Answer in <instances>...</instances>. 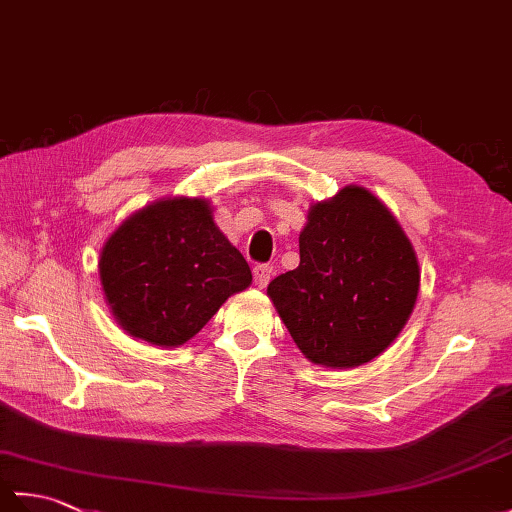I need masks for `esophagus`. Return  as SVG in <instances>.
<instances>
[{
	"label": "esophagus",
	"mask_w": 512,
	"mask_h": 512,
	"mask_svg": "<svg viewBox=\"0 0 512 512\" xmlns=\"http://www.w3.org/2000/svg\"><path fill=\"white\" fill-rule=\"evenodd\" d=\"M253 277H255V286L257 288H266L270 277H273V266H270V264H257L253 268Z\"/></svg>",
	"instance_id": "obj_1"
}]
</instances>
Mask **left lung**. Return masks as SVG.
<instances>
[{"label": "left lung", "mask_w": 512, "mask_h": 512, "mask_svg": "<svg viewBox=\"0 0 512 512\" xmlns=\"http://www.w3.org/2000/svg\"><path fill=\"white\" fill-rule=\"evenodd\" d=\"M299 257L268 297L308 361L347 369L383 354L420 288L416 250L387 206L356 184L312 204Z\"/></svg>", "instance_id": "obj_1"}]
</instances>
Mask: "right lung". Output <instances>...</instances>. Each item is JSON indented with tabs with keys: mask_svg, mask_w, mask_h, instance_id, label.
<instances>
[{
	"mask_svg": "<svg viewBox=\"0 0 512 512\" xmlns=\"http://www.w3.org/2000/svg\"><path fill=\"white\" fill-rule=\"evenodd\" d=\"M99 275L121 328L160 347L193 339L253 281L204 198H165L127 217L101 250Z\"/></svg>",
	"mask_w": 512,
	"mask_h": 512,
	"instance_id": "right-lung-1",
	"label": "right lung"
}]
</instances>
